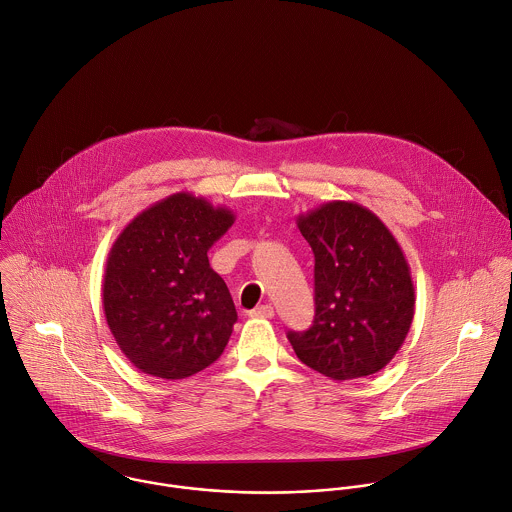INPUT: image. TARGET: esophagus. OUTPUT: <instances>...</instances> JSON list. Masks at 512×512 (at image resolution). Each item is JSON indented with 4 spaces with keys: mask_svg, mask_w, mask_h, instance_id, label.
<instances>
[{
    "mask_svg": "<svg viewBox=\"0 0 512 512\" xmlns=\"http://www.w3.org/2000/svg\"><path fill=\"white\" fill-rule=\"evenodd\" d=\"M249 315L255 317V319H273L275 317V309L271 305H259Z\"/></svg>",
    "mask_w": 512,
    "mask_h": 512,
    "instance_id": "34e87169",
    "label": "esophagus"
}]
</instances>
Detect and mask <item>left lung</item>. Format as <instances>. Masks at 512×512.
<instances>
[{
  "label": "left lung",
  "instance_id": "left-lung-1",
  "mask_svg": "<svg viewBox=\"0 0 512 512\" xmlns=\"http://www.w3.org/2000/svg\"><path fill=\"white\" fill-rule=\"evenodd\" d=\"M315 255L313 325L289 331L297 357L333 381L379 373L403 347L415 287L389 227L353 201H327L297 217Z\"/></svg>",
  "mask_w": 512,
  "mask_h": 512
}]
</instances>
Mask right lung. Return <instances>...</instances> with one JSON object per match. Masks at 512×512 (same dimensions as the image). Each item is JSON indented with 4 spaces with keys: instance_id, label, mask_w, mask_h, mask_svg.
I'll use <instances>...</instances> for the list:
<instances>
[{
    "instance_id": "add662e5",
    "label": "right lung",
    "mask_w": 512,
    "mask_h": 512,
    "mask_svg": "<svg viewBox=\"0 0 512 512\" xmlns=\"http://www.w3.org/2000/svg\"><path fill=\"white\" fill-rule=\"evenodd\" d=\"M233 221L231 209L181 191L141 211L111 245L103 311L141 373L185 379L221 357L237 311L207 251Z\"/></svg>"
}]
</instances>
